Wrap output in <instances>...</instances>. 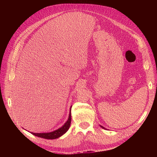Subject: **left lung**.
<instances>
[{"mask_svg": "<svg viewBox=\"0 0 157 157\" xmlns=\"http://www.w3.org/2000/svg\"><path fill=\"white\" fill-rule=\"evenodd\" d=\"M100 126H101V127L102 128H104V129H106V128H104V127H102V126H101V125H100Z\"/></svg>", "mask_w": 157, "mask_h": 157, "instance_id": "8db88e82", "label": "left lung"}]
</instances>
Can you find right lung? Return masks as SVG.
<instances>
[{"mask_svg": "<svg viewBox=\"0 0 157 157\" xmlns=\"http://www.w3.org/2000/svg\"><path fill=\"white\" fill-rule=\"evenodd\" d=\"M71 121V109H70L69 118L68 121H67V122L61 128L49 133H33V132H30V133L36 137H41L43 139H55L61 137V136L63 135L64 133H65L67 131H68V130L70 127Z\"/></svg>", "mask_w": 157, "mask_h": 157, "instance_id": "add662e5", "label": "right lung"}]
</instances>
